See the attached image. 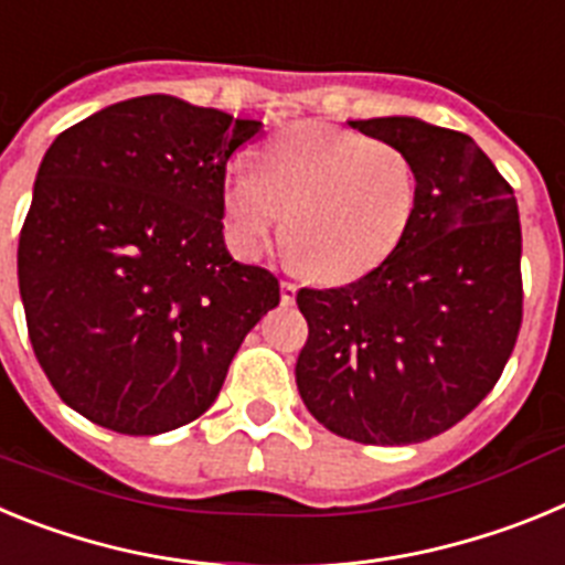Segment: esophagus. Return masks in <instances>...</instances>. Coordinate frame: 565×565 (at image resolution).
<instances>
[{"mask_svg": "<svg viewBox=\"0 0 565 565\" xmlns=\"http://www.w3.org/2000/svg\"><path fill=\"white\" fill-rule=\"evenodd\" d=\"M294 297H297V286L288 282V279H282V282H279V299H282V306H291Z\"/></svg>", "mask_w": 565, "mask_h": 565, "instance_id": "1", "label": "esophagus"}]
</instances>
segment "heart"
Segmentation results:
<instances>
[{
	"label": "heart",
	"instance_id": "1",
	"mask_svg": "<svg viewBox=\"0 0 565 565\" xmlns=\"http://www.w3.org/2000/svg\"><path fill=\"white\" fill-rule=\"evenodd\" d=\"M418 209L404 149L342 127L297 124L223 186L232 246L259 254L286 223L288 257L322 282H351L391 257Z\"/></svg>",
	"mask_w": 565,
	"mask_h": 565
}]
</instances>
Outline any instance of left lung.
I'll use <instances>...</instances> for the list:
<instances>
[{
    "label": "left lung",
    "instance_id": "left-lung-1",
    "mask_svg": "<svg viewBox=\"0 0 565 565\" xmlns=\"http://www.w3.org/2000/svg\"><path fill=\"white\" fill-rule=\"evenodd\" d=\"M411 154L418 209L396 252L342 288H299V396L376 447L427 441L495 387L523 319L515 192L469 135L418 118L351 121Z\"/></svg>",
    "mask_w": 565,
    "mask_h": 565
}]
</instances>
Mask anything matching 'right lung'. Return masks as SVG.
I'll return each instance as SVG.
<instances>
[{"mask_svg": "<svg viewBox=\"0 0 565 565\" xmlns=\"http://www.w3.org/2000/svg\"><path fill=\"white\" fill-rule=\"evenodd\" d=\"M172 96L113 104L50 143L19 234L28 337L64 404L124 436L209 411L279 306L268 268L223 243L226 163L257 138Z\"/></svg>", "mask_w": 565, "mask_h": 565, "instance_id": "right-lung-1", "label": "right lung"}]
</instances>
